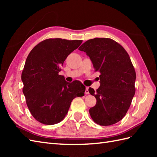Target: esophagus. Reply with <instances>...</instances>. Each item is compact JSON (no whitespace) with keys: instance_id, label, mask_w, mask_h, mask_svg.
Masks as SVG:
<instances>
[{"instance_id":"obj_1","label":"esophagus","mask_w":157,"mask_h":157,"mask_svg":"<svg viewBox=\"0 0 157 157\" xmlns=\"http://www.w3.org/2000/svg\"><path fill=\"white\" fill-rule=\"evenodd\" d=\"M88 87H86V90H85V94H89V91H88Z\"/></svg>"}]
</instances>
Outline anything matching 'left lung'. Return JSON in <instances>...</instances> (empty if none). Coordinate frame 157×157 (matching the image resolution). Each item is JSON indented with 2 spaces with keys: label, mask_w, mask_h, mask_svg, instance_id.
Returning a JSON list of instances; mask_svg holds the SVG:
<instances>
[{
  "label": "left lung",
  "mask_w": 157,
  "mask_h": 157,
  "mask_svg": "<svg viewBox=\"0 0 157 157\" xmlns=\"http://www.w3.org/2000/svg\"><path fill=\"white\" fill-rule=\"evenodd\" d=\"M79 50L84 51L99 71L101 86L94 91L96 104L89 110L96 123L102 126L113 125L124 117L135 94L136 71L128 53L118 42L111 38L88 40Z\"/></svg>",
  "instance_id": "8db88e82"
}]
</instances>
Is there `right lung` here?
<instances>
[{
	"instance_id": "1",
	"label": "right lung",
	"mask_w": 157,
	"mask_h": 157,
	"mask_svg": "<svg viewBox=\"0 0 157 157\" xmlns=\"http://www.w3.org/2000/svg\"><path fill=\"white\" fill-rule=\"evenodd\" d=\"M82 42L49 38L38 43L29 53L21 73L23 93L36 121L45 125L59 123L73 99L84 95L86 87L81 82L69 83L59 74L67 56Z\"/></svg>"
}]
</instances>
